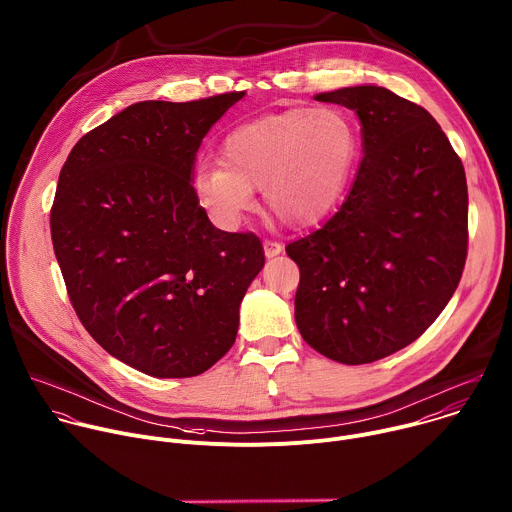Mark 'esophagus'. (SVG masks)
<instances>
[{
  "mask_svg": "<svg viewBox=\"0 0 512 512\" xmlns=\"http://www.w3.org/2000/svg\"><path fill=\"white\" fill-rule=\"evenodd\" d=\"M282 250H284V246H282L280 242L264 240V254H266V258H274V256H278Z\"/></svg>",
  "mask_w": 512,
  "mask_h": 512,
  "instance_id": "esophagus-1",
  "label": "esophagus"
}]
</instances>
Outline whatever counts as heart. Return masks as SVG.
<instances>
[{
    "instance_id": "1",
    "label": "heart",
    "mask_w": 512,
    "mask_h": 512,
    "mask_svg": "<svg viewBox=\"0 0 512 512\" xmlns=\"http://www.w3.org/2000/svg\"><path fill=\"white\" fill-rule=\"evenodd\" d=\"M359 137L355 123L331 107L262 117L232 129L220 163L199 161L191 187L218 224L234 226L262 189L268 210L292 228L323 220L341 197Z\"/></svg>"
}]
</instances>
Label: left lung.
Returning a JSON list of instances; mask_svg holds the SVG:
<instances>
[{
	"mask_svg": "<svg viewBox=\"0 0 512 512\" xmlns=\"http://www.w3.org/2000/svg\"><path fill=\"white\" fill-rule=\"evenodd\" d=\"M361 121L363 159L339 212L286 246L300 268L294 319L321 355L363 365L414 343L466 264L464 165L434 117L383 86L323 92Z\"/></svg>",
	"mask_w": 512,
	"mask_h": 512,
	"instance_id": "left-lung-1",
	"label": "left lung"
}]
</instances>
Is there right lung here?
Instances as JSON below:
<instances>
[{"instance_id":"1","label":"right lung","mask_w":512,"mask_h":512,"mask_svg":"<svg viewBox=\"0 0 512 512\" xmlns=\"http://www.w3.org/2000/svg\"><path fill=\"white\" fill-rule=\"evenodd\" d=\"M244 92L143 100L70 151L50 212L54 254L90 337L153 377H193L236 341L264 266L252 232L218 230L191 187L195 153Z\"/></svg>"}]
</instances>
